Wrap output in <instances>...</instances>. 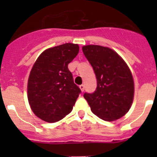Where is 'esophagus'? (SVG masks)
I'll use <instances>...</instances> for the list:
<instances>
[{"label": "esophagus", "mask_w": 157, "mask_h": 157, "mask_svg": "<svg viewBox=\"0 0 157 157\" xmlns=\"http://www.w3.org/2000/svg\"><path fill=\"white\" fill-rule=\"evenodd\" d=\"M80 90H81V91H82V92H83V91H84V90H85L84 85H83V84H82V85H80Z\"/></svg>", "instance_id": "obj_1"}]
</instances>
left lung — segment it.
I'll list each match as a JSON object with an SVG mask.
<instances>
[{
    "mask_svg": "<svg viewBox=\"0 0 157 157\" xmlns=\"http://www.w3.org/2000/svg\"><path fill=\"white\" fill-rule=\"evenodd\" d=\"M83 54L93 67L97 80L93 93H85L94 115L105 121H115L124 116L133 102L134 80L124 60L111 48L86 45Z\"/></svg>",
    "mask_w": 157,
    "mask_h": 157,
    "instance_id": "1",
    "label": "left lung"
}]
</instances>
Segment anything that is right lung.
Masks as SVG:
<instances>
[{
    "instance_id": "add662e5",
    "label": "right lung",
    "mask_w": 157,
    "mask_h": 157,
    "mask_svg": "<svg viewBox=\"0 0 157 157\" xmlns=\"http://www.w3.org/2000/svg\"><path fill=\"white\" fill-rule=\"evenodd\" d=\"M78 52V45L65 43L44 51L35 62L28 80V100L43 121L56 122L72 111L81 90L67 66Z\"/></svg>"
}]
</instances>
